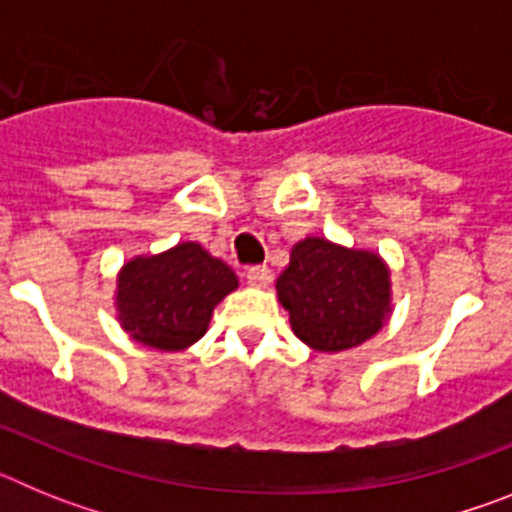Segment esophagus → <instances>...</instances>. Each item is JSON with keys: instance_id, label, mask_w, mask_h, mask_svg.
<instances>
[{"instance_id": "obj_1", "label": "esophagus", "mask_w": 512, "mask_h": 512, "mask_svg": "<svg viewBox=\"0 0 512 512\" xmlns=\"http://www.w3.org/2000/svg\"><path fill=\"white\" fill-rule=\"evenodd\" d=\"M246 279L251 287H269L274 274H271L269 266H251V269L246 271Z\"/></svg>"}]
</instances>
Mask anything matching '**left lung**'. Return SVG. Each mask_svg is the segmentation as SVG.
I'll return each mask as SVG.
<instances>
[{
    "instance_id": "1",
    "label": "left lung",
    "mask_w": 512,
    "mask_h": 512,
    "mask_svg": "<svg viewBox=\"0 0 512 512\" xmlns=\"http://www.w3.org/2000/svg\"><path fill=\"white\" fill-rule=\"evenodd\" d=\"M277 297L302 343L336 354L369 341L390 318V269L377 253L307 235L289 253Z\"/></svg>"
}]
</instances>
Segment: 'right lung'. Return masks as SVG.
I'll return each instance as SVG.
<instances>
[{
    "mask_svg": "<svg viewBox=\"0 0 512 512\" xmlns=\"http://www.w3.org/2000/svg\"><path fill=\"white\" fill-rule=\"evenodd\" d=\"M238 287L225 261L187 241L158 256H135L117 274V320L158 351H184L205 336L217 302Z\"/></svg>",
    "mask_w": 512,
    "mask_h": 512,
    "instance_id": "obj_1",
    "label": "right lung"
}]
</instances>
